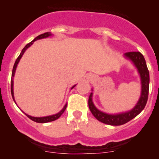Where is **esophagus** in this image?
I'll return each instance as SVG.
<instances>
[{"label":"esophagus","mask_w":159,"mask_h":159,"mask_svg":"<svg viewBox=\"0 0 159 159\" xmlns=\"http://www.w3.org/2000/svg\"><path fill=\"white\" fill-rule=\"evenodd\" d=\"M90 76H91V75H90ZM91 78V77H89V78Z\"/></svg>","instance_id":"1"}]
</instances>
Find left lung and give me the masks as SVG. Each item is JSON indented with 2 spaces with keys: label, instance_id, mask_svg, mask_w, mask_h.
<instances>
[{
  "label": "left lung",
  "instance_id": "8db88e82",
  "mask_svg": "<svg viewBox=\"0 0 159 159\" xmlns=\"http://www.w3.org/2000/svg\"><path fill=\"white\" fill-rule=\"evenodd\" d=\"M124 57L130 60L133 65L137 68L138 72L140 75L141 80V95L137 104L134 108L125 112L118 114H108L98 109L93 102V92L90 94L89 98V109L92 115L102 123L110 125H121L128 121L135 118L142 110L145 108L148 101L149 90V71L147 68L145 57L139 51L127 52L124 54ZM93 91V89H91Z\"/></svg>",
  "mask_w": 159,
  "mask_h": 159
}]
</instances>
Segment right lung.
<instances>
[{"label": "right lung", "instance_id": "right-lung-1", "mask_svg": "<svg viewBox=\"0 0 159 159\" xmlns=\"http://www.w3.org/2000/svg\"><path fill=\"white\" fill-rule=\"evenodd\" d=\"M52 36V34L51 33V32H46V33H44L42 34H40L38 35V37H36V38H34V39L32 41H30L29 44H27L26 46H25V48H24L23 49H22L21 52H20V55L18 56V57L17 58V60H16L15 63H14V67H13V70H12V75H11V95H12V98H13V100H14V102H15L16 104V102L15 100H14V75H15V71H16V68H17V65H18L19 61H20V58L22 57V56H23L24 53L25 52V51H26L27 49L28 48L30 47V46L33 44L34 41H37V40H39V39H43V38H48V37H51ZM76 86V84L74 86H72L71 87V89H74V88ZM17 105V104H16ZM67 108V103L65 104V105L64 106V108H62L61 110L60 111L58 112V113L57 114H54V115H49V116H45V117H33V116H30V115H27L26 113H24L25 114V115H27V116L28 117V118H30V119H31L32 121H35V122H38V123H47V122H50V121H54V120H57V118H59L61 117V115H62V114L64 113V111H65V109H66Z\"/></svg>", "mask_w": 159, "mask_h": 159}]
</instances>
